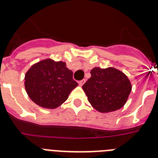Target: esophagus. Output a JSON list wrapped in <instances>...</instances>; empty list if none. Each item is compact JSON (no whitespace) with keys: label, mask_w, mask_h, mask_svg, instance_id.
<instances>
[{"label":"esophagus","mask_w":158,"mask_h":158,"mask_svg":"<svg viewBox=\"0 0 158 158\" xmlns=\"http://www.w3.org/2000/svg\"><path fill=\"white\" fill-rule=\"evenodd\" d=\"M85 83V79H83V80L80 81L78 82V84H79V85L80 86H82Z\"/></svg>","instance_id":"1"}]
</instances>
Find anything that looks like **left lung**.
Wrapping results in <instances>:
<instances>
[{
	"label": "left lung",
	"mask_w": 158,
	"mask_h": 158,
	"mask_svg": "<svg viewBox=\"0 0 158 158\" xmlns=\"http://www.w3.org/2000/svg\"><path fill=\"white\" fill-rule=\"evenodd\" d=\"M90 73L91 77L82 89L95 109L107 113L123 107L132 89L127 76L114 67H94Z\"/></svg>",
	"instance_id": "1"
}]
</instances>
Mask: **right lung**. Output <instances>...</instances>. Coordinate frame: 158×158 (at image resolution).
I'll list each match as a JSON object with an SVG mask.
<instances>
[{
  "label": "right lung",
  "mask_w": 158,
  "mask_h": 158,
  "mask_svg": "<svg viewBox=\"0 0 158 158\" xmlns=\"http://www.w3.org/2000/svg\"><path fill=\"white\" fill-rule=\"evenodd\" d=\"M77 85L65 62L51 58L32 65L24 77L25 90L31 100L47 109H55L62 105Z\"/></svg>",
  "instance_id": "1"
}]
</instances>
